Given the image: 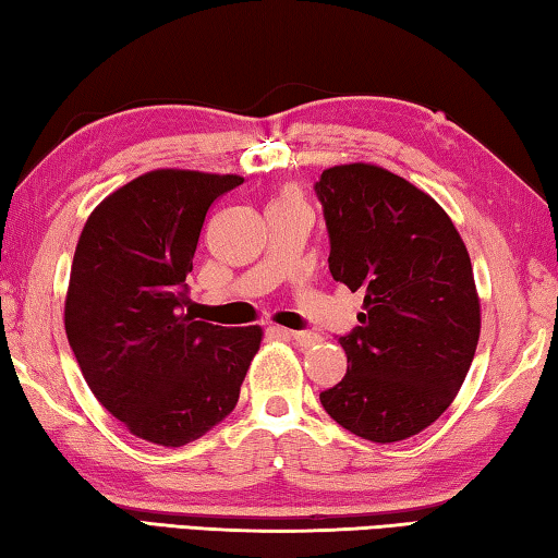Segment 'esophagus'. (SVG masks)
<instances>
[{"mask_svg":"<svg viewBox=\"0 0 558 558\" xmlns=\"http://www.w3.org/2000/svg\"><path fill=\"white\" fill-rule=\"evenodd\" d=\"M282 337L292 339V342H298L300 347H315L319 342V335L315 332H305V329H300V332H292V329H278Z\"/></svg>","mask_w":558,"mask_h":558,"instance_id":"1","label":"esophagus"}]
</instances>
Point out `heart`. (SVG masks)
Here are the masks:
<instances>
[{
	"instance_id": "heart-1",
	"label": "heart",
	"mask_w": 558,
	"mask_h": 558,
	"mask_svg": "<svg viewBox=\"0 0 558 558\" xmlns=\"http://www.w3.org/2000/svg\"><path fill=\"white\" fill-rule=\"evenodd\" d=\"M295 202H302V199H300V196H298L295 192H292V189H286V192H280V194H278V199H276V204H272V206H280V204H295Z\"/></svg>"
}]
</instances>
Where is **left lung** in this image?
Returning <instances> with one entry per match:
<instances>
[{
  "label": "left lung",
  "instance_id": "1",
  "mask_svg": "<svg viewBox=\"0 0 558 558\" xmlns=\"http://www.w3.org/2000/svg\"><path fill=\"white\" fill-rule=\"evenodd\" d=\"M315 192L329 272L364 295L362 325L339 337L344 379L319 401L359 438H411L452 403L475 356L480 300L468 248L436 199L389 169L329 167Z\"/></svg>",
  "mask_w": 558,
  "mask_h": 558
}]
</instances>
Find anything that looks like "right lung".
<instances>
[{"label": "right lung", "mask_w": 558, "mask_h": 558, "mask_svg": "<svg viewBox=\"0 0 558 558\" xmlns=\"http://www.w3.org/2000/svg\"><path fill=\"white\" fill-rule=\"evenodd\" d=\"M235 174L155 169L88 216L75 245L65 335L83 379L132 436L186 446L239 401L260 327L194 319L186 276L209 206Z\"/></svg>", "instance_id": "obj_1"}]
</instances>
